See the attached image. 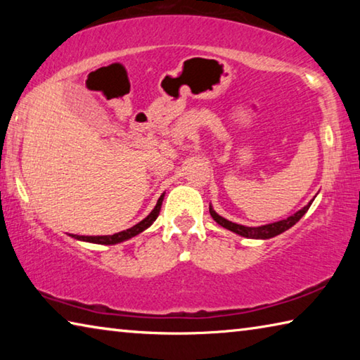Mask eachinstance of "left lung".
<instances>
[{
  "mask_svg": "<svg viewBox=\"0 0 360 360\" xmlns=\"http://www.w3.org/2000/svg\"><path fill=\"white\" fill-rule=\"evenodd\" d=\"M311 203H313V200L307 206H303L300 211H297L295 214L289 216L288 219H283V221H278V222H273V224L260 225V227H246V225L230 222V221H227V219H224L222 216H219L217 212L211 208V206H210V214L219 225H222L224 229H227L230 231H235V233L245 236V238L268 240V238H273V236H276L279 233H283V231H285V230H289L292 225H295L303 217L304 212L309 210Z\"/></svg>",
  "mask_w": 360,
  "mask_h": 360,
  "instance_id": "obj_1",
  "label": "left lung"
}]
</instances>
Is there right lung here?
<instances>
[{
	"label": "right lung",
	"instance_id": "obj_1",
	"mask_svg": "<svg viewBox=\"0 0 360 360\" xmlns=\"http://www.w3.org/2000/svg\"><path fill=\"white\" fill-rule=\"evenodd\" d=\"M163 197H165V193L160 195V198H158L155 208L149 212V216L144 217L143 221L138 222L136 225H133L131 229H127V230H124V231H119V233L105 235V236H85V235H71V236H72V238L81 240V241L96 243V245H117V243L130 240V238H133V236L139 235V233H141V231H144L146 229L150 227V225L154 224V221L158 217V212H160Z\"/></svg>",
	"mask_w": 360,
	"mask_h": 360
}]
</instances>
